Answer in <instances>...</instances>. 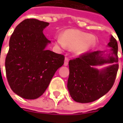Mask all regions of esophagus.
Instances as JSON below:
<instances>
[{
  "instance_id": "obj_1",
  "label": "esophagus",
  "mask_w": 123,
  "mask_h": 123,
  "mask_svg": "<svg viewBox=\"0 0 123 123\" xmlns=\"http://www.w3.org/2000/svg\"><path fill=\"white\" fill-rule=\"evenodd\" d=\"M68 57H65V60H64V66H68Z\"/></svg>"
}]
</instances>
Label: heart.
Here are the masks:
<instances>
[{"label":"heart","mask_w":123,"mask_h":123,"mask_svg":"<svg viewBox=\"0 0 123 123\" xmlns=\"http://www.w3.org/2000/svg\"><path fill=\"white\" fill-rule=\"evenodd\" d=\"M55 44L59 47L74 49L77 54H81L95 44V37L87 33L77 30L68 29L65 31L61 37L55 39Z\"/></svg>","instance_id":"obj_1"}]
</instances>
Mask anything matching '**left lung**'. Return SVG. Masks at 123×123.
<instances>
[{
    "label": "left lung",
    "instance_id": "1",
    "mask_svg": "<svg viewBox=\"0 0 123 123\" xmlns=\"http://www.w3.org/2000/svg\"><path fill=\"white\" fill-rule=\"evenodd\" d=\"M108 46L111 47L108 58L102 57L101 51L84 53L69 61L68 89L74 101L81 103L96 101L110 90L115 81L118 69V43L111 36ZM104 63L111 66L103 71L94 66Z\"/></svg>",
    "mask_w": 123,
    "mask_h": 123
}]
</instances>
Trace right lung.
Wrapping results in <instances>:
<instances>
[{
    "label": "right lung",
    "mask_w": 123,
    "mask_h": 123,
    "mask_svg": "<svg viewBox=\"0 0 123 123\" xmlns=\"http://www.w3.org/2000/svg\"><path fill=\"white\" fill-rule=\"evenodd\" d=\"M49 25L28 18L16 27L5 59L7 81L13 92L26 99H36L48 87L64 55L45 49L50 42L43 30Z\"/></svg>",
    "instance_id": "1"
}]
</instances>
